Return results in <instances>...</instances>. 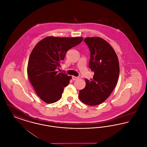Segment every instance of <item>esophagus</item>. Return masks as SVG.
I'll list each match as a JSON object with an SVG mask.
<instances>
[{
  "label": "esophagus",
  "instance_id": "obj_1",
  "mask_svg": "<svg viewBox=\"0 0 147 147\" xmlns=\"http://www.w3.org/2000/svg\"><path fill=\"white\" fill-rule=\"evenodd\" d=\"M79 77H75V76H72V79L73 80H77L78 79H79Z\"/></svg>",
  "mask_w": 147,
  "mask_h": 147
}]
</instances>
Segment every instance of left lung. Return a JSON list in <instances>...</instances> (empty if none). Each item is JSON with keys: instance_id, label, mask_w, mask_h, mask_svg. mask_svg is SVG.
<instances>
[{"instance_id": "1", "label": "left lung", "mask_w": 147, "mask_h": 147, "mask_svg": "<svg viewBox=\"0 0 147 147\" xmlns=\"http://www.w3.org/2000/svg\"><path fill=\"white\" fill-rule=\"evenodd\" d=\"M90 51L89 68L94 71L92 79H85L86 86L80 90L79 98L86 105L95 106L110 96L119 79V66L117 56L109 42L98 37L84 40Z\"/></svg>"}]
</instances>
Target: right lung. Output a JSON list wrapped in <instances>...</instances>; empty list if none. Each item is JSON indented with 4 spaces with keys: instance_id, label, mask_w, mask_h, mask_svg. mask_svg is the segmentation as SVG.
<instances>
[{
    "instance_id": "obj_1",
    "label": "right lung",
    "mask_w": 147,
    "mask_h": 147,
    "mask_svg": "<svg viewBox=\"0 0 147 147\" xmlns=\"http://www.w3.org/2000/svg\"><path fill=\"white\" fill-rule=\"evenodd\" d=\"M83 37L48 36L38 42L28 59V76L35 92L47 104L56 102L62 98L64 88L71 79L56 71L64 59L66 52L79 44Z\"/></svg>"
}]
</instances>
